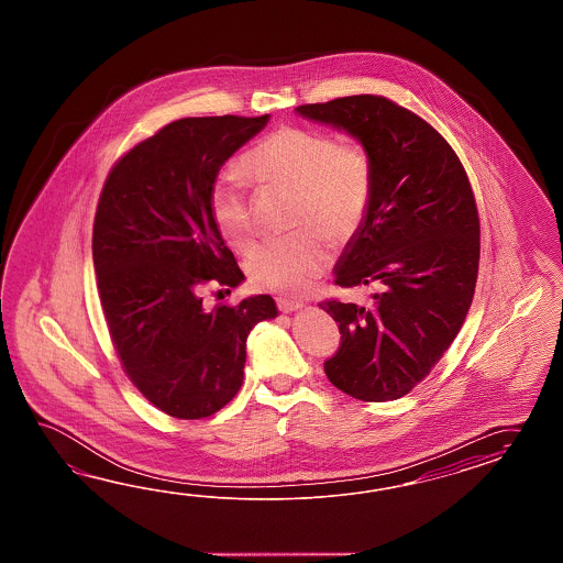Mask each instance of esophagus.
<instances>
[{"label":"esophagus","mask_w":563,"mask_h":563,"mask_svg":"<svg viewBox=\"0 0 563 563\" xmlns=\"http://www.w3.org/2000/svg\"><path fill=\"white\" fill-rule=\"evenodd\" d=\"M276 307L283 311V313H292V311H297V309H301V301H292V299H287V297H278L276 299Z\"/></svg>","instance_id":"1"}]
</instances>
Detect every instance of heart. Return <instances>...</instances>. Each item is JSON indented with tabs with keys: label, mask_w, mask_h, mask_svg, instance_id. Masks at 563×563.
Instances as JSON below:
<instances>
[{
	"label": "heart",
	"mask_w": 563,
	"mask_h": 563,
	"mask_svg": "<svg viewBox=\"0 0 563 563\" xmlns=\"http://www.w3.org/2000/svg\"><path fill=\"white\" fill-rule=\"evenodd\" d=\"M240 166L258 185L297 189V225H317L338 240L360 230L374 191L371 152L360 142H338L325 132L280 125L242 156ZM209 211L230 246L246 250L254 240L250 191L238 173L213 180ZM331 261L325 238L313 228L271 238L250 252L246 271L256 287L301 292Z\"/></svg>",
	"instance_id": "obj_1"
}]
</instances>
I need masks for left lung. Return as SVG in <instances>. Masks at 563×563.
<instances>
[{
	"label": "left lung",
	"mask_w": 563,
	"mask_h": 563,
	"mask_svg": "<svg viewBox=\"0 0 563 563\" xmlns=\"http://www.w3.org/2000/svg\"><path fill=\"white\" fill-rule=\"evenodd\" d=\"M297 113L356 137L374 165L368 216L335 266V285L374 292L368 305H319L342 333L323 368L350 397L397 400L464 325L481 262L474 192L445 137L386 97H338Z\"/></svg>",
	"instance_id": "1"
}]
</instances>
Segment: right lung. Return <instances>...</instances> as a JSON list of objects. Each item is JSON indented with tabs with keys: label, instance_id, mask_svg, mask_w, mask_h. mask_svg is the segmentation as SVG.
<instances>
[{
	"label": "right lung",
	"instance_id": "1",
	"mask_svg": "<svg viewBox=\"0 0 563 563\" xmlns=\"http://www.w3.org/2000/svg\"><path fill=\"white\" fill-rule=\"evenodd\" d=\"M271 115L183 118L113 165L97 203L93 264L111 342L156 409L201 419L244 380L247 333L276 317L271 295L207 309V287L244 280L209 211L223 163Z\"/></svg>",
	"mask_w": 563,
	"mask_h": 563
}]
</instances>
